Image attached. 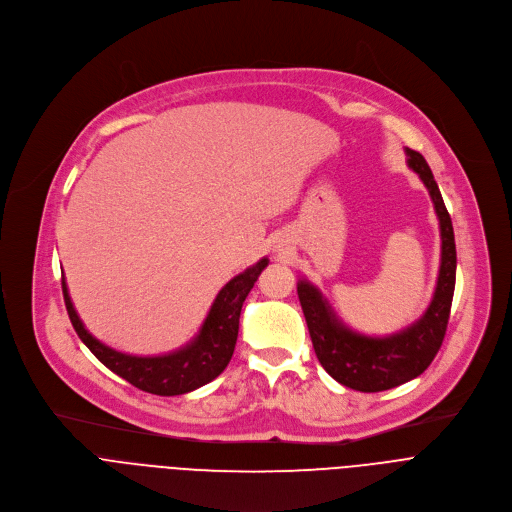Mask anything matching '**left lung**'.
<instances>
[{"label": "left lung", "mask_w": 512, "mask_h": 512, "mask_svg": "<svg viewBox=\"0 0 512 512\" xmlns=\"http://www.w3.org/2000/svg\"><path fill=\"white\" fill-rule=\"evenodd\" d=\"M409 168L421 178L440 218L442 263L433 298L425 314L391 336H364L350 330L330 308L320 289L298 281V296L316 356L324 371L340 385L362 393H379L419 377L440 350L456 287V241L450 212L425 158L405 148Z\"/></svg>", "instance_id": "8db88e82"}]
</instances>
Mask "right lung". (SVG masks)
Returning <instances> with one entry per match:
<instances>
[{
	"instance_id": "1",
	"label": "right lung",
	"mask_w": 512,
	"mask_h": 512,
	"mask_svg": "<svg viewBox=\"0 0 512 512\" xmlns=\"http://www.w3.org/2000/svg\"><path fill=\"white\" fill-rule=\"evenodd\" d=\"M269 259L263 257L253 267L233 277L210 306V312L192 342L176 352L162 356H131L117 352L99 342L81 322L75 306L70 302L68 287L62 277V294L72 328L87 348L105 364L109 371L131 383L133 387L162 397L190 393L221 375L235 352L239 336V318L245 298L253 289L257 277L267 267Z\"/></svg>"
}]
</instances>
